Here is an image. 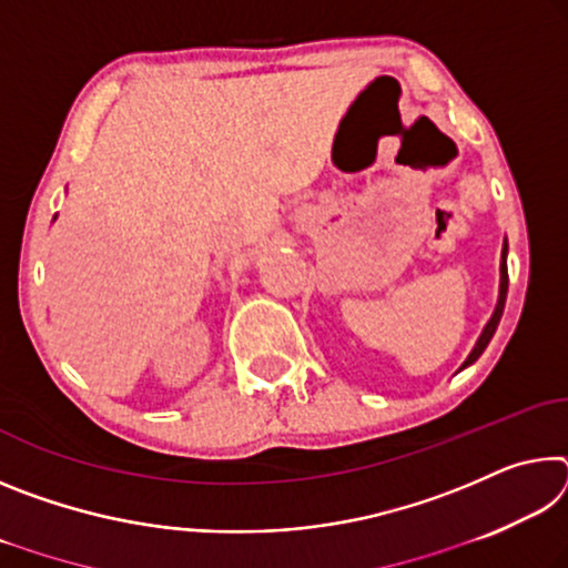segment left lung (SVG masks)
I'll use <instances>...</instances> for the list:
<instances>
[{
    "mask_svg": "<svg viewBox=\"0 0 568 568\" xmlns=\"http://www.w3.org/2000/svg\"><path fill=\"white\" fill-rule=\"evenodd\" d=\"M506 245H504V257H501V293H498V305H496V311H494V315H491V321L486 323V328H484V333H480V338H478V343H476V348L470 351V355L466 358V363H464V368L466 365H470L474 361H478V355L486 351V345L491 343V338H494V333H496V328H498V323H501V315H504V305H506V293H508V271H506Z\"/></svg>",
    "mask_w": 568,
    "mask_h": 568,
    "instance_id": "1",
    "label": "left lung"
}]
</instances>
